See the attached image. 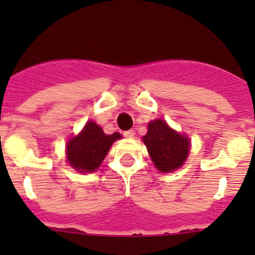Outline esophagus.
Instances as JSON below:
<instances>
[{
	"label": "esophagus",
	"instance_id": "34e87169",
	"mask_svg": "<svg viewBox=\"0 0 255 255\" xmlns=\"http://www.w3.org/2000/svg\"><path fill=\"white\" fill-rule=\"evenodd\" d=\"M124 135H125L126 138H132V136L135 135V131L132 129H130L128 130V131H124Z\"/></svg>",
	"mask_w": 255,
	"mask_h": 255
}]
</instances>
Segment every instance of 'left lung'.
Listing matches in <instances>:
<instances>
[{"instance_id": "8db88e82", "label": "left lung", "mask_w": 255, "mask_h": 255, "mask_svg": "<svg viewBox=\"0 0 255 255\" xmlns=\"http://www.w3.org/2000/svg\"><path fill=\"white\" fill-rule=\"evenodd\" d=\"M143 141L153 163L162 172H171L182 166L189 154V139L172 130L163 120L148 124Z\"/></svg>"}]
</instances>
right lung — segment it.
<instances>
[{
  "label": "right lung",
  "mask_w": 255,
  "mask_h": 255,
  "mask_svg": "<svg viewBox=\"0 0 255 255\" xmlns=\"http://www.w3.org/2000/svg\"><path fill=\"white\" fill-rule=\"evenodd\" d=\"M121 138L119 132L107 135L93 121L87 123L78 136L67 143V161L80 172H93L100 167L112 143Z\"/></svg>",
  "instance_id": "add662e5"
}]
</instances>
